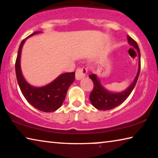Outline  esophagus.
Returning <instances> with one entry per match:
<instances>
[{
    "label": "esophagus",
    "mask_w": 158,
    "mask_h": 158,
    "mask_svg": "<svg viewBox=\"0 0 158 158\" xmlns=\"http://www.w3.org/2000/svg\"><path fill=\"white\" fill-rule=\"evenodd\" d=\"M86 74H87V70H86V69L84 67H79L77 69L75 76H76V79L77 80H79L85 77Z\"/></svg>",
    "instance_id": "34e87169"
}]
</instances>
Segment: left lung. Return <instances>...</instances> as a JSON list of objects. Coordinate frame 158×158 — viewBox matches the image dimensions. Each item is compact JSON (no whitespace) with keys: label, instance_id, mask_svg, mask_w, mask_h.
Here are the masks:
<instances>
[{"label":"left lung","instance_id":"left-lung-1","mask_svg":"<svg viewBox=\"0 0 158 158\" xmlns=\"http://www.w3.org/2000/svg\"><path fill=\"white\" fill-rule=\"evenodd\" d=\"M127 40L129 44L136 48L139 54V68L138 72H137V76L135 78L134 81L132 84L125 91L121 93H112L106 91L105 89H104L103 86L101 85L99 79H97V76L95 74H90L89 78L92 80L94 83V88L92 92L90 93L89 99L92 102V105L95 108L98 109L99 110H110L116 107L119 106L123 102L130 96L131 92H132L133 89L135 86L137 79H138L139 72H140L141 64H140V52L139 48L137 45V42L134 39H132L130 36L127 35Z\"/></svg>","mask_w":158,"mask_h":158}]
</instances>
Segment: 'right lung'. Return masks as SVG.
<instances>
[{
	"instance_id": "right-lung-1",
	"label": "right lung",
	"mask_w": 158,
	"mask_h": 158,
	"mask_svg": "<svg viewBox=\"0 0 158 158\" xmlns=\"http://www.w3.org/2000/svg\"><path fill=\"white\" fill-rule=\"evenodd\" d=\"M39 32H34L27 38ZM25 39L21 41L15 60V74L20 89L26 100L35 109L44 112H52L58 110L65 99L69 87L75 79V73L69 72L63 74L52 83L42 87H34L28 84L22 75L20 59L21 48Z\"/></svg>"
}]
</instances>
